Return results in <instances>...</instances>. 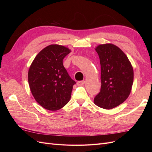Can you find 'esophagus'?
<instances>
[{
    "label": "esophagus",
    "instance_id": "esophagus-1",
    "mask_svg": "<svg viewBox=\"0 0 152 152\" xmlns=\"http://www.w3.org/2000/svg\"><path fill=\"white\" fill-rule=\"evenodd\" d=\"M84 84H85V81L84 80L79 81V82H77V84L78 86H82V85H84Z\"/></svg>",
    "mask_w": 152,
    "mask_h": 152
}]
</instances>
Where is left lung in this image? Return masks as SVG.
<instances>
[{"instance_id":"8db88e82","label":"left lung","mask_w":152,"mask_h":152,"mask_svg":"<svg viewBox=\"0 0 152 152\" xmlns=\"http://www.w3.org/2000/svg\"><path fill=\"white\" fill-rule=\"evenodd\" d=\"M101 65L102 86L94 103L104 109H112L124 103L129 96L134 72L126 55L112 44L99 45L95 49Z\"/></svg>"}]
</instances>
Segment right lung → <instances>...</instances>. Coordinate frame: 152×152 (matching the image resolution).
<instances>
[{"label": "right lung", "mask_w": 152, "mask_h": 152, "mask_svg": "<svg viewBox=\"0 0 152 152\" xmlns=\"http://www.w3.org/2000/svg\"><path fill=\"white\" fill-rule=\"evenodd\" d=\"M71 50L57 44L43 49L37 55L28 70L30 89L36 102L45 109L56 111L65 106L71 98L73 86L63 65Z\"/></svg>", "instance_id": "1"}]
</instances>
